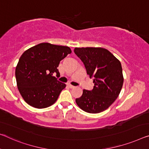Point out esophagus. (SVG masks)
<instances>
[{"mask_svg": "<svg viewBox=\"0 0 149 149\" xmlns=\"http://www.w3.org/2000/svg\"><path fill=\"white\" fill-rule=\"evenodd\" d=\"M67 86H68L69 88H74V87H75V86H74L73 85H71V84H68Z\"/></svg>", "mask_w": 149, "mask_h": 149, "instance_id": "esophagus-1", "label": "esophagus"}]
</instances>
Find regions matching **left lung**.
Segmentation results:
<instances>
[{
  "label": "left lung",
  "instance_id": "left-lung-1",
  "mask_svg": "<svg viewBox=\"0 0 149 149\" xmlns=\"http://www.w3.org/2000/svg\"><path fill=\"white\" fill-rule=\"evenodd\" d=\"M74 52L95 84L93 90H83L81 97L76 98L77 104L86 113H99L108 109L120 94L124 81L120 62L103 48H75Z\"/></svg>",
  "mask_w": 149,
  "mask_h": 149
}]
</instances>
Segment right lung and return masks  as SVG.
Here are the masks:
<instances>
[{"label": "right lung", "mask_w": 149, "mask_h": 149, "mask_svg": "<svg viewBox=\"0 0 149 149\" xmlns=\"http://www.w3.org/2000/svg\"><path fill=\"white\" fill-rule=\"evenodd\" d=\"M68 47L43 42L26 50L19 58L15 70L18 89L25 102L37 109L51 106L66 84L59 77L61 61L71 53Z\"/></svg>", "instance_id": "obj_1"}]
</instances>
